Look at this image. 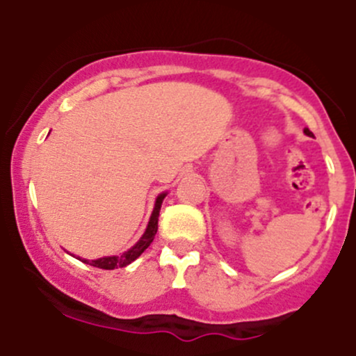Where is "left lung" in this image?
Returning <instances> with one entry per match:
<instances>
[{
	"label": "left lung",
	"instance_id": "left-lung-1",
	"mask_svg": "<svg viewBox=\"0 0 356 356\" xmlns=\"http://www.w3.org/2000/svg\"><path fill=\"white\" fill-rule=\"evenodd\" d=\"M305 134H307V136H310V138H312V136H314V134H312V131H310V129H305Z\"/></svg>",
	"mask_w": 356,
	"mask_h": 356
}]
</instances>
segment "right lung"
Here are the masks:
<instances>
[{"label":"right lung","mask_w":356,"mask_h":356,"mask_svg":"<svg viewBox=\"0 0 356 356\" xmlns=\"http://www.w3.org/2000/svg\"><path fill=\"white\" fill-rule=\"evenodd\" d=\"M167 196V193H161V195L156 196L155 201V208L152 211V217H149L148 225H146V231L145 234L139 238V241L136 243L134 246L129 248L127 251H124L122 254H113V257H103V258H96V260H88V258H79L81 261L84 264L92 265V267H98V268H105V270H113V268H122V267H127L129 264L136 260L138 257H141L143 251L146 250L149 245L153 243L155 239V234L158 231V215H160V208L161 203H163V198Z\"/></svg>","instance_id":"obj_1"}]
</instances>
